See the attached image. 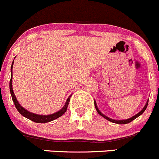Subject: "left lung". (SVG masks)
<instances>
[{
    "label": "left lung",
    "instance_id": "8db88e82",
    "mask_svg": "<svg viewBox=\"0 0 159 159\" xmlns=\"http://www.w3.org/2000/svg\"><path fill=\"white\" fill-rule=\"evenodd\" d=\"M148 100H147V102H146V105H145V106L143 107V108L142 109V110L140 111H139V113H137V114H136V115L133 116V117H130V118L126 119V120H114V119H111V118H110V117H107V116H105V114H102V112L100 111V110H99V109H98V106H97L96 102H95V101H94V103H95V109H96L97 112H98V113L100 115L102 116V117H103L104 118H105V119H106V120H107L111 121V122H112V123H114V124H128V123L131 122V121H132V120H134V119H136V117H139V116H140L141 114H143V112L145 111V110H146V107H147V105H148Z\"/></svg>",
    "mask_w": 159,
    "mask_h": 159
}]
</instances>
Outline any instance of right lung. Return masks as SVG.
Returning <instances> with one entry per match:
<instances>
[{
  "label": "right lung",
  "mask_w": 159,
  "mask_h": 159,
  "mask_svg": "<svg viewBox=\"0 0 159 159\" xmlns=\"http://www.w3.org/2000/svg\"><path fill=\"white\" fill-rule=\"evenodd\" d=\"M14 57V59H15ZM13 62H12V65H11V74L13 73ZM12 79H13V76H11V80H10V91H11V96H12V99H13V103H14L15 106H16V108L17 109V111L20 112L23 117H26V118L30 119L32 121L35 123H39V124H43V123H48V122H50V121H52L55 119L58 118V117L62 116L65 112L66 111V109H67V106L69 105V102H70V97L71 95H70L68 97V98L66 99L65 104H64V107L61 109V110L55 112V113L52 114H48V115H42V114H34L32 113V112L29 111H27L26 109H25L24 107H22L21 105L19 104L17 99H16V96H15L14 93H13V87H12Z\"/></svg>",
  "instance_id": "1"
}]
</instances>
